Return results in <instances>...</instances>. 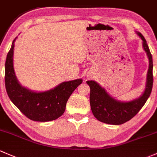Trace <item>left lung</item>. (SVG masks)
Returning a JSON list of instances; mask_svg holds the SVG:
<instances>
[{
  "label": "left lung",
  "instance_id": "left-lung-1",
  "mask_svg": "<svg viewBox=\"0 0 157 157\" xmlns=\"http://www.w3.org/2000/svg\"><path fill=\"white\" fill-rule=\"evenodd\" d=\"M137 34L142 40V45L149 59V69L147 75V82L144 92L139 98L129 102H120L112 98L105 90L94 81H87L90 86V104L93 114L98 121L113 125H120L129 121L136 115L145 104L152 91L153 59L146 40L141 33Z\"/></svg>",
  "mask_w": 157,
  "mask_h": 157
}]
</instances>
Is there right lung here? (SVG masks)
I'll use <instances>...</instances> for the list:
<instances>
[{
    "label": "right lung",
    "mask_w": 157,
    "mask_h": 157,
    "mask_svg": "<svg viewBox=\"0 0 157 157\" xmlns=\"http://www.w3.org/2000/svg\"><path fill=\"white\" fill-rule=\"evenodd\" d=\"M15 39L5 63V87L10 100L31 121L47 122L58 119L64 112L67 102L82 79L62 82L45 92H33L18 83L13 69Z\"/></svg>",
    "instance_id": "1"
}]
</instances>
